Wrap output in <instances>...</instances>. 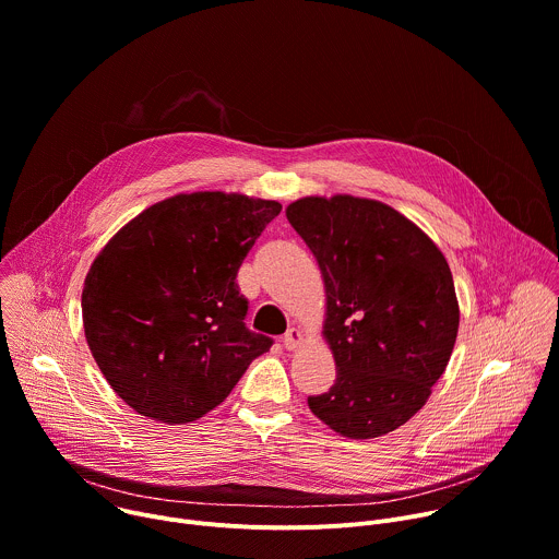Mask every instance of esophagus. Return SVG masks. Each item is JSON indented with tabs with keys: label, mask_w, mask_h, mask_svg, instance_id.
I'll list each match as a JSON object with an SVG mask.
<instances>
[{
	"label": "esophagus",
	"mask_w": 559,
	"mask_h": 559,
	"mask_svg": "<svg viewBox=\"0 0 559 559\" xmlns=\"http://www.w3.org/2000/svg\"><path fill=\"white\" fill-rule=\"evenodd\" d=\"M300 341H302L300 332L292 328V330H287V332H285V336H283V347H285L287 352H296V349L300 347Z\"/></svg>",
	"instance_id": "1"
}]
</instances>
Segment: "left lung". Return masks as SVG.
<instances>
[{
  "label": "left lung",
  "instance_id": "obj_1",
  "mask_svg": "<svg viewBox=\"0 0 559 559\" xmlns=\"http://www.w3.org/2000/svg\"><path fill=\"white\" fill-rule=\"evenodd\" d=\"M287 221L321 267L336 382L307 405L336 433L384 436L416 416L451 358L460 309L431 238L393 207L305 197Z\"/></svg>",
  "mask_w": 559,
  "mask_h": 559
}]
</instances>
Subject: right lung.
Instances as JSON below:
<instances>
[{
    "label": "right lung",
    "mask_w": 559,
    "mask_h": 559,
    "mask_svg": "<svg viewBox=\"0 0 559 559\" xmlns=\"http://www.w3.org/2000/svg\"><path fill=\"white\" fill-rule=\"evenodd\" d=\"M278 212L243 194H177L143 210L95 259L82 294L86 341L136 414L192 423L272 347L246 328L236 274Z\"/></svg>",
    "instance_id": "add662e5"
}]
</instances>
